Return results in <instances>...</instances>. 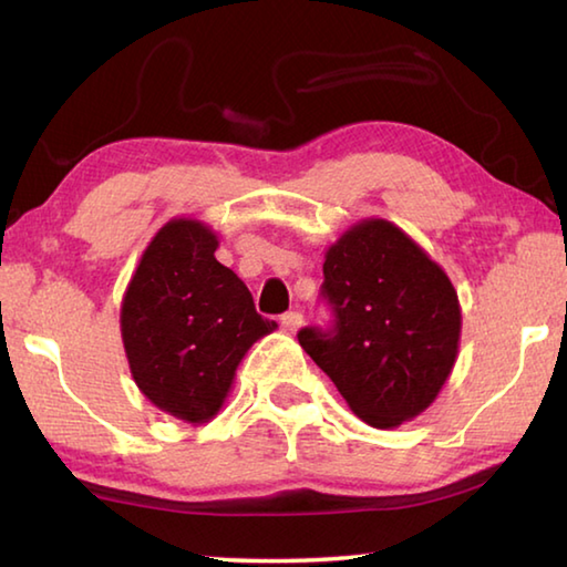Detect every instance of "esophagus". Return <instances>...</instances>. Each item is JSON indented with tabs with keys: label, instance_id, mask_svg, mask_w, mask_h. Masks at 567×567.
<instances>
[{
	"label": "esophagus",
	"instance_id": "34e87169",
	"mask_svg": "<svg viewBox=\"0 0 567 567\" xmlns=\"http://www.w3.org/2000/svg\"><path fill=\"white\" fill-rule=\"evenodd\" d=\"M302 322H305V319H302L300 312H287V315H282V319H280L282 329H285V332H290V334H295L297 329L302 327Z\"/></svg>",
	"mask_w": 567,
	"mask_h": 567
}]
</instances>
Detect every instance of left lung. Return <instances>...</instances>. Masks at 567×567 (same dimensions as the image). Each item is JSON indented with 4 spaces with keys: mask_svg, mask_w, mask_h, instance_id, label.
I'll return each instance as SVG.
<instances>
[{
    "mask_svg": "<svg viewBox=\"0 0 567 567\" xmlns=\"http://www.w3.org/2000/svg\"><path fill=\"white\" fill-rule=\"evenodd\" d=\"M322 270L334 324L300 329L302 349L369 426L394 429L419 416L458 354L461 305L449 275L382 218L342 233Z\"/></svg>",
    "mask_w": 567,
    "mask_h": 567,
    "instance_id": "left-lung-1",
    "label": "left lung"
}]
</instances>
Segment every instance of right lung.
I'll return each mask as SVG.
<instances>
[{
  "label": "right lung",
  "instance_id": "right-lung-1",
  "mask_svg": "<svg viewBox=\"0 0 567 567\" xmlns=\"http://www.w3.org/2000/svg\"><path fill=\"white\" fill-rule=\"evenodd\" d=\"M215 250L210 225L168 220L143 250L121 302L133 382L153 406L188 424L218 414L243 357L277 329Z\"/></svg>",
  "mask_w": 567,
  "mask_h": 567
}]
</instances>
